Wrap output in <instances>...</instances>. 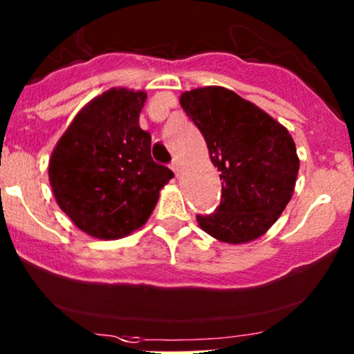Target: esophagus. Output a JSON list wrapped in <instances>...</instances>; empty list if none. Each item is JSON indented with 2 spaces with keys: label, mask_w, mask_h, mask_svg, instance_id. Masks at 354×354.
<instances>
[{
  "label": "esophagus",
  "mask_w": 354,
  "mask_h": 354,
  "mask_svg": "<svg viewBox=\"0 0 354 354\" xmlns=\"http://www.w3.org/2000/svg\"><path fill=\"white\" fill-rule=\"evenodd\" d=\"M170 169L174 170V174H176V176H178V172H180V165H178L177 160H172V164H170Z\"/></svg>",
  "instance_id": "34e87169"
}]
</instances>
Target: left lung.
<instances>
[{
    "mask_svg": "<svg viewBox=\"0 0 354 354\" xmlns=\"http://www.w3.org/2000/svg\"><path fill=\"white\" fill-rule=\"evenodd\" d=\"M180 106L220 170V207L197 216L200 228L230 244L263 236L290 202L297 180L300 160L289 131L223 86L185 91Z\"/></svg>",
    "mask_w": 354,
    "mask_h": 354,
    "instance_id": "obj_1",
    "label": "left lung"
}]
</instances>
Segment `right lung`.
<instances>
[{"label":"right lung","mask_w":354,"mask_h":354,"mask_svg":"<svg viewBox=\"0 0 354 354\" xmlns=\"http://www.w3.org/2000/svg\"><path fill=\"white\" fill-rule=\"evenodd\" d=\"M146 98L141 90L104 91L77 113L52 151L57 205L93 238L120 239L141 228L174 177L152 160L151 134L139 126Z\"/></svg>","instance_id":"add662e5"}]
</instances>
